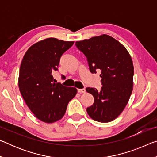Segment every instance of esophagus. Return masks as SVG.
Returning a JSON list of instances; mask_svg holds the SVG:
<instances>
[{
    "mask_svg": "<svg viewBox=\"0 0 157 157\" xmlns=\"http://www.w3.org/2000/svg\"><path fill=\"white\" fill-rule=\"evenodd\" d=\"M78 91L79 94H84L86 92V90H85V89H78Z\"/></svg>",
    "mask_w": 157,
    "mask_h": 157,
    "instance_id": "1",
    "label": "esophagus"
}]
</instances>
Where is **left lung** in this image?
I'll use <instances>...</instances> for the list:
<instances>
[{"label":"left lung","mask_w":157,"mask_h":157,"mask_svg":"<svg viewBox=\"0 0 157 157\" xmlns=\"http://www.w3.org/2000/svg\"><path fill=\"white\" fill-rule=\"evenodd\" d=\"M76 47L86 56L90 72L100 71V91L87 87L94 98L86 111L92 119L108 123L116 119L128 102L133 90L134 66L123 44L107 34L76 41Z\"/></svg>","instance_id":"left-lung-1"}]
</instances>
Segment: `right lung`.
<instances>
[{
	"label": "right lung",
	"instance_id": "1",
	"mask_svg": "<svg viewBox=\"0 0 157 157\" xmlns=\"http://www.w3.org/2000/svg\"><path fill=\"white\" fill-rule=\"evenodd\" d=\"M74 41L48 38L29 48L21 62L18 87L21 95L36 118L55 123L64 116L69 101L77 94L75 87L55 83L60 58Z\"/></svg>",
	"mask_w": 157,
	"mask_h": 157
}]
</instances>
